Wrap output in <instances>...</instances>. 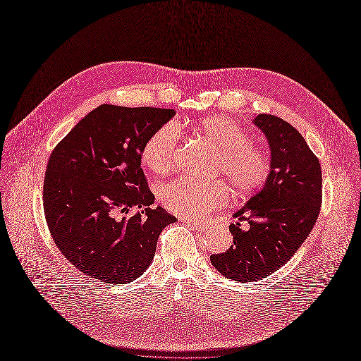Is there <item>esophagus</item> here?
Returning a JSON list of instances; mask_svg holds the SVG:
<instances>
[{
	"mask_svg": "<svg viewBox=\"0 0 361 361\" xmlns=\"http://www.w3.org/2000/svg\"><path fill=\"white\" fill-rule=\"evenodd\" d=\"M187 224L198 231H207L209 230V223H202V221H197V220H187Z\"/></svg>",
	"mask_w": 361,
	"mask_h": 361,
	"instance_id": "obj_1",
	"label": "esophagus"
}]
</instances>
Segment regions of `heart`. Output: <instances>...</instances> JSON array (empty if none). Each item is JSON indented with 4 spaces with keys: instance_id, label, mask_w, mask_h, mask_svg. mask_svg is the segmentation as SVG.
I'll use <instances>...</instances> for the list:
<instances>
[{
    "instance_id": "1",
    "label": "heart",
    "mask_w": 361,
    "mask_h": 361,
    "mask_svg": "<svg viewBox=\"0 0 361 361\" xmlns=\"http://www.w3.org/2000/svg\"><path fill=\"white\" fill-rule=\"evenodd\" d=\"M198 131L219 148L214 171L223 173L237 192H252L264 185L271 170L270 156L264 148L251 145V138L243 127L224 116H214L201 120ZM180 137V126L170 121L147 140L142 159L151 170L166 173L174 166ZM159 198L171 213L194 219L226 204L228 188L221 180L198 181L180 177L163 184Z\"/></svg>"
}]
</instances>
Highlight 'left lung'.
I'll return each instance as SVG.
<instances>
[{"label":"left lung","mask_w":361,"mask_h":361,"mask_svg":"<svg viewBox=\"0 0 361 361\" xmlns=\"http://www.w3.org/2000/svg\"><path fill=\"white\" fill-rule=\"evenodd\" d=\"M252 123L269 141L270 176L234 214L250 228L230 224L234 244L210 257L219 273L240 283L262 280L288 263L313 230L323 197L320 161L302 135L271 114H259Z\"/></svg>","instance_id":"left-lung-1"}]
</instances>
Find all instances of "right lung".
Listing matches in <instances>:
<instances>
[{
  "label": "right lung",
  "instance_id": "obj_1",
  "mask_svg": "<svg viewBox=\"0 0 361 361\" xmlns=\"http://www.w3.org/2000/svg\"><path fill=\"white\" fill-rule=\"evenodd\" d=\"M174 110L102 104L53 149L44 178V214L66 259L109 284L140 277L156 254L160 233L177 219L152 207L141 169L147 140ZM133 207L143 210L127 216Z\"/></svg>",
  "mask_w": 361,
  "mask_h": 361
}]
</instances>
